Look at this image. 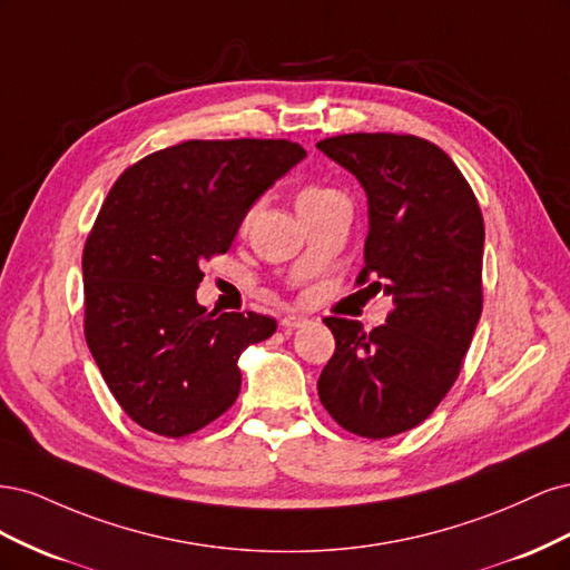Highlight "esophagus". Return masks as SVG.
<instances>
[{
	"label": "esophagus",
	"instance_id": "esophagus-1",
	"mask_svg": "<svg viewBox=\"0 0 570 570\" xmlns=\"http://www.w3.org/2000/svg\"><path fill=\"white\" fill-rule=\"evenodd\" d=\"M308 321L304 318V316H285L283 321H281V325H283V331H297V327H302V325H306Z\"/></svg>",
	"mask_w": 570,
	"mask_h": 570
}]
</instances>
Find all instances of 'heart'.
I'll use <instances>...</instances> for the list:
<instances>
[{
  "instance_id": "obj_1",
  "label": "heart",
  "mask_w": 570,
  "mask_h": 570,
  "mask_svg": "<svg viewBox=\"0 0 570 570\" xmlns=\"http://www.w3.org/2000/svg\"><path fill=\"white\" fill-rule=\"evenodd\" d=\"M331 195H335L331 187H323L318 183H308L297 193V209H302V206H308V204H316V202L331 197ZM249 218H252V212L245 216V223H249Z\"/></svg>"
}]
</instances>
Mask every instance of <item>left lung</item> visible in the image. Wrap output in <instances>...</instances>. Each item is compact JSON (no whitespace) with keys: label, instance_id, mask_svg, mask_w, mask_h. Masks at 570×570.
I'll list each match as a JSON object with an SVG mask.
<instances>
[{"label":"left lung","instance_id":"obj_1","mask_svg":"<svg viewBox=\"0 0 570 570\" xmlns=\"http://www.w3.org/2000/svg\"><path fill=\"white\" fill-rule=\"evenodd\" d=\"M316 147L366 189V266L356 285L394 302L371 333L325 318L335 354L318 396L344 430L385 440L423 423L459 377L482 312L485 223L469 180L423 137L352 132Z\"/></svg>","mask_w":570,"mask_h":570}]
</instances>
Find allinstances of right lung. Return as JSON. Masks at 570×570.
<instances>
[{"label": "right lung", "instance_id": "1", "mask_svg": "<svg viewBox=\"0 0 570 570\" xmlns=\"http://www.w3.org/2000/svg\"><path fill=\"white\" fill-rule=\"evenodd\" d=\"M306 157L289 140H187L118 176L85 239V340L116 402L149 433L185 438L239 394L237 358L271 316L206 314L202 264L249 206Z\"/></svg>", "mask_w": 570, "mask_h": 570}]
</instances>
